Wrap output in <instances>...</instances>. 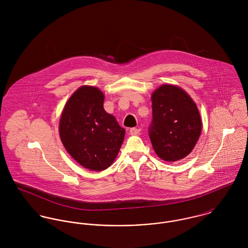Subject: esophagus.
Instances as JSON below:
<instances>
[{
  "label": "esophagus",
  "mask_w": 248,
  "mask_h": 248,
  "mask_svg": "<svg viewBox=\"0 0 248 248\" xmlns=\"http://www.w3.org/2000/svg\"><path fill=\"white\" fill-rule=\"evenodd\" d=\"M140 133V129H137V128L130 129V135L132 136H138Z\"/></svg>",
  "instance_id": "obj_1"
}]
</instances>
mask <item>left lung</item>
I'll return each mask as SVG.
<instances>
[{
  "label": "left lung",
  "instance_id": "8db88e82",
  "mask_svg": "<svg viewBox=\"0 0 248 248\" xmlns=\"http://www.w3.org/2000/svg\"><path fill=\"white\" fill-rule=\"evenodd\" d=\"M153 121L149 136L162 160L177 161L195 148L202 122L192 97L180 87L162 84L151 95Z\"/></svg>",
  "mask_w": 248,
  "mask_h": 248
}]
</instances>
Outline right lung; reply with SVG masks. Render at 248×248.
I'll list each match as a JSON object with an SVG mask.
<instances>
[{
	"instance_id": "obj_1",
	"label": "right lung",
	"mask_w": 248,
	"mask_h": 248,
	"mask_svg": "<svg viewBox=\"0 0 248 248\" xmlns=\"http://www.w3.org/2000/svg\"><path fill=\"white\" fill-rule=\"evenodd\" d=\"M104 99L97 87L81 86L65 104L59 120V136L67 152L81 166L96 172L112 164L125 137V129L105 110Z\"/></svg>"
}]
</instances>
